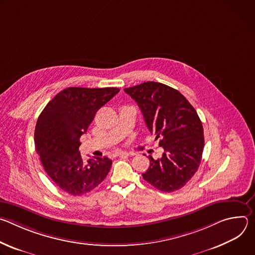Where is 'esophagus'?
I'll return each instance as SVG.
<instances>
[{"label":"esophagus","mask_w":255,"mask_h":255,"mask_svg":"<svg viewBox=\"0 0 255 255\" xmlns=\"http://www.w3.org/2000/svg\"><path fill=\"white\" fill-rule=\"evenodd\" d=\"M129 155H130V153L125 152V151H119V152L116 153V156H122V157H127Z\"/></svg>","instance_id":"esophagus-1"}]
</instances>
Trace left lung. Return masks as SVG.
Instances as JSON below:
<instances>
[{
  "mask_svg": "<svg viewBox=\"0 0 255 255\" xmlns=\"http://www.w3.org/2000/svg\"><path fill=\"white\" fill-rule=\"evenodd\" d=\"M139 106L144 121L164 152L149 155L143 178L161 192L183 188L198 170L204 149L202 122L190 102L178 91L156 82L124 89Z\"/></svg>",
  "mask_w": 255,
  "mask_h": 255,
  "instance_id": "1",
  "label": "left lung"
}]
</instances>
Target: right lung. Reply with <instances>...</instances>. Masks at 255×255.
<instances>
[{
    "instance_id": "add662e5",
    "label": "right lung",
    "mask_w": 255,
    "mask_h": 255,
    "mask_svg": "<svg viewBox=\"0 0 255 255\" xmlns=\"http://www.w3.org/2000/svg\"><path fill=\"white\" fill-rule=\"evenodd\" d=\"M119 91L117 88H67L39 115L34 133L36 151L50 179L65 193L85 195L98 187L110 171L112 160L106 156L83 160L80 138L99 109Z\"/></svg>"
}]
</instances>
